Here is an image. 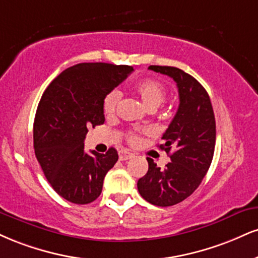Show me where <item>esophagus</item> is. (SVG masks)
<instances>
[{"label": "esophagus", "instance_id": "obj_1", "mask_svg": "<svg viewBox=\"0 0 258 258\" xmlns=\"http://www.w3.org/2000/svg\"><path fill=\"white\" fill-rule=\"evenodd\" d=\"M133 156H135V155H133L132 153H130V151H126V150L120 151V154H119V159H120V161L130 160V159H132Z\"/></svg>", "mask_w": 258, "mask_h": 258}]
</instances>
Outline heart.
<instances>
[{
	"label": "heart",
	"instance_id": "b5f03b06",
	"mask_svg": "<svg viewBox=\"0 0 258 258\" xmlns=\"http://www.w3.org/2000/svg\"><path fill=\"white\" fill-rule=\"evenodd\" d=\"M133 92L141 98L143 104L148 108L149 110L156 109L163 103L167 96V90L162 83L156 79H143L137 82L132 86ZM121 98V94L117 89L110 90L103 99V110L107 115H113L115 113ZM127 141L131 144H137L139 142V133L136 131L128 132L127 135Z\"/></svg>",
	"mask_w": 258,
	"mask_h": 258
}]
</instances>
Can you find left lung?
<instances>
[{
  "instance_id": "1",
  "label": "left lung",
  "mask_w": 258,
  "mask_h": 258,
  "mask_svg": "<svg viewBox=\"0 0 258 258\" xmlns=\"http://www.w3.org/2000/svg\"><path fill=\"white\" fill-rule=\"evenodd\" d=\"M149 70L173 78L178 86L179 108L160 145L172 162L161 169L148 157V173L138 180L137 187L149 203L170 207L194 194L212 164L215 116L206 89L190 74L169 66H149Z\"/></svg>"
}]
</instances>
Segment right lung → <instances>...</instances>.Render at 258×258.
<instances>
[{"instance_id":"right-lung-1","label":"right lung","mask_w":258,"mask_h":258,"mask_svg":"<svg viewBox=\"0 0 258 258\" xmlns=\"http://www.w3.org/2000/svg\"><path fill=\"white\" fill-rule=\"evenodd\" d=\"M132 66L103 62L78 63L55 78L45 89L33 123V148L51 187L74 204L94 202L102 192L117 151L84 150L89 127L104 122L103 99L127 78Z\"/></svg>"}]
</instances>
